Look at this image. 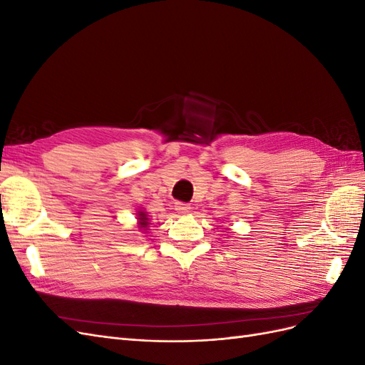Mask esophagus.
<instances>
[{
	"label": "esophagus",
	"instance_id": "34e87169",
	"mask_svg": "<svg viewBox=\"0 0 365 365\" xmlns=\"http://www.w3.org/2000/svg\"><path fill=\"white\" fill-rule=\"evenodd\" d=\"M190 205H187V204H184V202H176L175 204V210L178 213H181V215H185V213H189L190 212Z\"/></svg>",
	"mask_w": 365,
	"mask_h": 365
}]
</instances>
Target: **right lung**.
<instances>
[{"label": "right lung", "mask_w": 365, "mask_h": 365, "mask_svg": "<svg viewBox=\"0 0 365 365\" xmlns=\"http://www.w3.org/2000/svg\"><path fill=\"white\" fill-rule=\"evenodd\" d=\"M137 215H138V217H137L138 219V228L146 230L148 225H149V217H148L146 212H138Z\"/></svg>", "instance_id": "right-lung-1"}]
</instances>
